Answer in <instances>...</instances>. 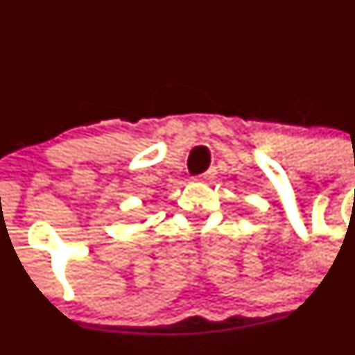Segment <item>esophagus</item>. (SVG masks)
<instances>
[{
  "label": "esophagus",
  "mask_w": 355,
  "mask_h": 355,
  "mask_svg": "<svg viewBox=\"0 0 355 355\" xmlns=\"http://www.w3.org/2000/svg\"><path fill=\"white\" fill-rule=\"evenodd\" d=\"M216 176V167H209L205 174H201V179H205V181H211V179H215Z\"/></svg>",
  "instance_id": "obj_1"
}]
</instances>
